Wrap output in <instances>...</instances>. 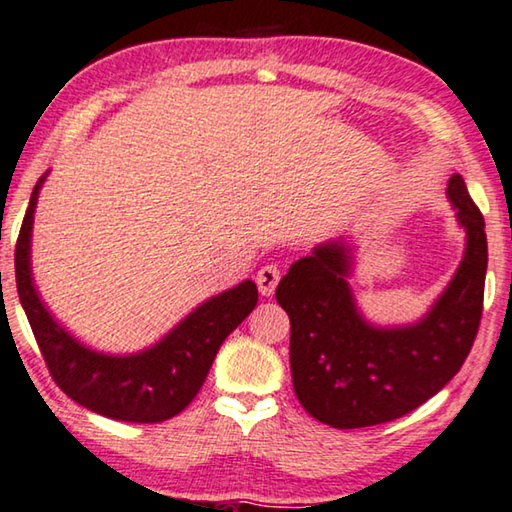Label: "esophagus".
I'll use <instances>...</instances> for the list:
<instances>
[{
	"label": "esophagus",
	"instance_id": "1",
	"mask_svg": "<svg viewBox=\"0 0 512 512\" xmlns=\"http://www.w3.org/2000/svg\"><path fill=\"white\" fill-rule=\"evenodd\" d=\"M277 282H280V268H277V266L266 264L257 271V287H259V293H262L264 298L273 296Z\"/></svg>",
	"mask_w": 512,
	"mask_h": 512
}]
</instances>
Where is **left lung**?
<instances>
[{
	"label": "left lung",
	"instance_id": "obj_1",
	"mask_svg": "<svg viewBox=\"0 0 512 512\" xmlns=\"http://www.w3.org/2000/svg\"><path fill=\"white\" fill-rule=\"evenodd\" d=\"M447 198L465 253L445 291L411 325H372L350 289L352 248L320 244L275 289L291 320V377L300 404L334 429L391 422L436 395L472 350L483 311L488 239L479 207L454 173Z\"/></svg>",
	"mask_w": 512,
	"mask_h": 512
}]
</instances>
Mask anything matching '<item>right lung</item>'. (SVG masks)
Listing matches in <instances>:
<instances>
[{
  "mask_svg": "<svg viewBox=\"0 0 512 512\" xmlns=\"http://www.w3.org/2000/svg\"><path fill=\"white\" fill-rule=\"evenodd\" d=\"M33 187L15 246V282L42 357L63 393L112 420L162 422L189 406L201 391L221 343L257 305V284L244 280L198 305L167 336L133 354H106L74 339L51 316L31 273V232L38 194Z\"/></svg>",
  "mask_w": 512,
  "mask_h": 512,
  "instance_id": "1",
  "label": "right lung"
}]
</instances>
